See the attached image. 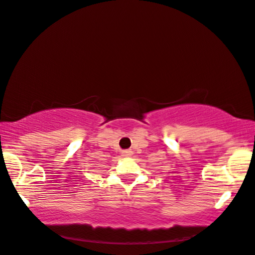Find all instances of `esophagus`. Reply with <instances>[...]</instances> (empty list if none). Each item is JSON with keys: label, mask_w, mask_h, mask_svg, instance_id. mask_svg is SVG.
Listing matches in <instances>:
<instances>
[{"label": "esophagus", "mask_w": 255, "mask_h": 255, "mask_svg": "<svg viewBox=\"0 0 255 255\" xmlns=\"http://www.w3.org/2000/svg\"><path fill=\"white\" fill-rule=\"evenodd\" d=\"M132 155V152L129 151V150H123L122 151V156H124V157H128V156H131Z\"/></svg>", "instance_id": "esophagus-1"}]
</instances>
